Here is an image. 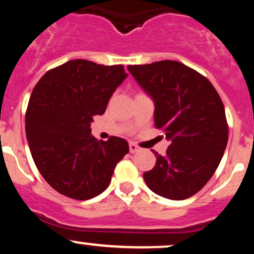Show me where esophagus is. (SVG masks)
I'll return each mask as SVG.
<instances>
[{"label":"esophagus","mask_w":254,"mask_h":254,"mask_svg":"<svg viewBox=\"0 0 254 254\" xmlns=\"http://www.w3.org/2000/svg\"><path fill=\"white\" fill-rule=\"evenodd\" d=\"M129 150H130L131 154L137 153V151L141 150V147H138V145L135 144V143H130V144H129Z\"/></svg>","instance_id":"obj_1"}]
</instances>
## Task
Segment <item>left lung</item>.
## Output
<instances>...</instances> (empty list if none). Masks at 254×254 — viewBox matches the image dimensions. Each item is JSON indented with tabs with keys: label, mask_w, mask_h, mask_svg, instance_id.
Wrapping results in <instances>:
<instances>
[{
	"label": "left lung",
	"mask_w": 254,
	"mask_h": 254,
	"mask_svg": "<svg viewBox=\"0 0 254 254\" xmlns=\"http://www.w3.org/2000/svg\"><path fill=\"white\" fill-rule=\"evenodd\" d=\"M127 69L153 98L155 127L171 141L166 155L155 153V166L143 173L145 184L168 199L193 196L214 176L228 142L226 112L217 90L205 76L177 61Z\"/></svg>",
	"instance_id": "obj_1"
}]
</instances>
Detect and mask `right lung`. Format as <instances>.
Wrapping results in <instances>:
<instances>
[{"instance_id": "add662e5", "label": "right lung", "mask_w": 254, "mask_h": 254, "mask_svg": "<svg viewBox=\"0 0 254 254\" xmlns=\"http://www.w3.org/2000/svg\"><path fill=\"white\" fill-rule=\"evenodd\" d=\"M127 75L124 66L72 60L38 81L25 116L26 137L38 171L64 196L87 200L110 185L116 165L129 153L121 137L98 141L93 117L103 115Z\"/></svg>"}]
</instances>
